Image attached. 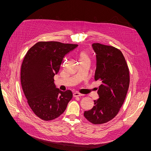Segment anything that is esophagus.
Returning <instances> with one entry per match:
<instances>
[{
    "mask_svg": "<svg viewBox=\"0 0 151 151\" xmlns=\"http://www.w3.org/2000/svg\"><path fill=\"white\" fill-rule=\"evenodd\" d=\"M83 96V94H81V93H79V92H74V93H73V96L74 97H81V96Z\"/></svg>",
    "mask_w": 151,
    "mask_h": 151,
    "instance_id": "34e87169",
    "label": "esophagus"
}]
</instances>
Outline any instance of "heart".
Instances as JSON below:
<instances>
[{
  "instance_id": "1",
  "label": "heart",
  "mask_w": 151,
  "mask_h": 151,
  "mask_svg": "<svg viewBox=\"0 0 151 151\" xmlns=\"http://www.w3.org/2000/svg\"><path fill=\"white\" fill-rule=\"evenodd\" d=\"M78 58L80 62L84 61H90V54L86 50H81L78 54Z\"/></svg>"
}]
</instances>
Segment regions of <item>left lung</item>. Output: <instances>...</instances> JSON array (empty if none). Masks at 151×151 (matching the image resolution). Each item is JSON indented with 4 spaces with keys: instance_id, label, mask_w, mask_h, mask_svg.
I'll return each instance as SVG.
<instances>
[{
    "instance_id": "1",
    "label": "left lung",
    "mask_w": 151,
    "mask_h": 151,
    "mask_svg": "<svg viewBox=\"0 0 151 151\" xmlns=\"http://www.w3.org/2000/svg\"><path fill=\"white\" fill-rule=\"evenodd\" d=\"M92 47L97 58L94 79L101 84L97 91L99 99L84 116L93 124H102L112 120L124 104L130 84L129 70L123 54L116 47L99 43H93Z\"/></svg>"
}]
</instances>
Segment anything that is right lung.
I'll return each mask as SVG.
<instances>
[{
  "mask_svg": "<svg viewBox=\"0 0 151 151\" xmlns=\"http://www.w3.org/2000/svg\"><path fill=\"white\" fill-rule=\"evenodd\" d=\"M78 45L59 42H39L27 52L22 63L21 83L27 102L41 119L51 121L60 116L73 97L71 91L56 88L54 76L65 54Z\"/></svg>",
  "mask_w": 151,
  "mask_h": 151,
  "instance_id": "add662e5",
  "label": "right lung"
}]
</instances>
